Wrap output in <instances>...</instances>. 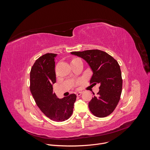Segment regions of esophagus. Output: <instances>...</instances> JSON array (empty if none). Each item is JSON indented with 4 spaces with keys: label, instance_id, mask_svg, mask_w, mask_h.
Returning a JSON list of instances; mask_svg holds the SVG:
<instances>
[{
    "label": "esophagus",
    "instance_id": "obj_1",
    "mask_svg": "<svg viewBox=\"0 0 150 150\" xmlns=\"http://www.w3.org/2000/svg\"><path fill=\"white\" fill-rule=\"evenodd\" d=\"M81 94H82V92H78L76 93V96H80Z\"/></svg>",
    "mask_w": 150,
    "mask_h": 150
}]
</instances>
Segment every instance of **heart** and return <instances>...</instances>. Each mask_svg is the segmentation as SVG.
Returning a JSON list of instances; mask_svg holds the SVG:
<instances>
[{"instance_id":"obj_1","label":"heart","mask_w":150,"mask_h":150,"mask_svg":"<svg viewBox=\"0 0 150 150\" xmlns=\"http://www.w3.org/2000/svg\"><path fill=\"white\" fill-rule=\"evenodd\" d=\"M76 59H78V58H74V59H73L72 60V61H71V62L74 61V60H76Z\"/></svg>"}]
</instances>
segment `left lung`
Returning a JSON list of instances; mask_svg holds the SVG:
<instances>
[{"label":"left lung","instance_id":"obj_1","mask_svg":"<svg viewBox=\"0 0 150 150\" xmlns=\"http://www.w3.org/2000/svg\"><path fill=\"white\" fill-rule=\"evenodd\" d=\"M71 54L82 57L88 63L93 72L90 83L100 84L97 95L89 102L90 110L98 117L110 115L116 108L122 90L118 62L108 53L97 49L72 52Z\"/></svg>","mask_w":150,"mask_h":150}]
</instances>
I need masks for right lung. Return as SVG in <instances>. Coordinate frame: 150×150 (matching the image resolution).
I'll return each mask as SVG.
<instances>
[{
  "label": "right lung",
  "mask_w": 150,
  "mask_h": 150,
  "mask_svg": "<svg viewBox=\"0 0 150 150\" xmlns=\"http://www.w3.org/2000/svg\"><path fill=\"white\" fill-rule=\"evenodd\" d=\"M56 56L46 53L35 60L30 72V91L42 113L52 120L63 122L71 116L76 96L72 94L59 99L53 93L52 85L56 82Z\"/></svg>",
  "instance_id": "obj_1"
}]
</instances>
